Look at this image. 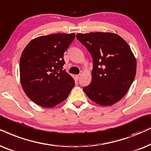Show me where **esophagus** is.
<instances>
[{
  "label": "esophagus",
  "mask_w": 151,
  "mask_h": 151,
  "mask_svg": "<svg viewBox=\"0 0 151 151\" xmlns=\"http://www.w3.org/2000/svg\"><path fill=\"white\" fill-rule=\"evenodd\" d=\"M80 77H81V74H77V75H76V79H77V80H79Z\"/></svg>",
  "instance_id": "obj_1"
}]
</instances>
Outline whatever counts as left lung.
<instances>
[{"instance_id":"obj_1","label":"left lung","mask_w":151,"mask_h":151,"mask_svg":"<svg viewBox=\"0 0 151 151\" xmlns=\"http://www.w3.org/2000/svg\"><path fill=\"white\" fill-rule=\"evenodd\" d=\"M77 39L91 55L92 80L83 88L92 101L111 106L125 96L136 74L137 63L128 44L110 32L77 34Z\"/></svg>"}]
</instances>
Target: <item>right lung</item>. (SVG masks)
<instances>
[{
    "mask_svg": "<svg viewBox=\"0 0 151 151\" xmlns=\"http://www.w3.org/2000/svg\"><path fill=\"white\" fill-rule=\"evenodd\" d=\"M75 38L54 34L32 40L20 59V77L27 96L37 105L52 108L67 99L74 80L65 70L63 54Z\"/></svg>",
    "mask_w": 151,
    "mask_h": 151,
    "instance_id": "add662e5",
    "label": "right lung"
}]
</instances>
